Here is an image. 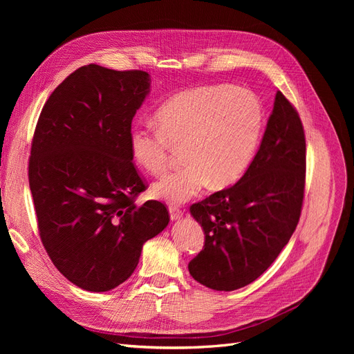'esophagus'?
I'll return each instance as SVG.
<instances>
[{
	"mask_svg": "<svg viewBox=\"0 0 354 354\" xmlns=\"http://www.w3.org/2000/svg\"><path fill=\"white\" fill-rule=\"evenodd\" d=\"M169 215H171V219H172V221H178V219L182 218L183 212H182L180 209H178L176 207H171V208H169Z\"/></svg>",
	"mask_w": 354,
	"mask_h": 354,
	"instance_id": "1",
	"label": "esophagus"
}]
</instances>
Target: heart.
<instances>
[{
  "label": "heart",
  "mask_w": 354,
  "mask_h": 354,
  "mask_svg": "<svg viewBox=\"0 0 354 354\" xmlns=\"http://www.w3.org/2000/svg\"><path fill=\"white\" fill-rule=\"evenodd\" d=\"M155 122L158 129H132L130 155L143 171L159 175L169 165L174 149L182 147L187 163L152 187L156 199L180 205L208 183L214 189L227 188L244 175L264 116L252 91L211 84L176 93L156 110Z\"/></svg>",
  "instance_id": "1"
}]
</instances>
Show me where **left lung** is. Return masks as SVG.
Segmentation results:
<instances>
[{"label":"left lung","mask_w":354,"mask_h":354,"mask_svg":"<svg viewBox=\"0 0 354 354\" xmlns=\"http://www.w3.org/2000/svg\"><path fill=\"white\" fill-rule=\"evenodd\" d=\"M306 182V138L299 113L277 91L272 113L247 172L191 207L205 234L188 268L198 283L232 291L255 281L299 224Z\"/></svg>","instance_id":"obj_1"}]
</instances>
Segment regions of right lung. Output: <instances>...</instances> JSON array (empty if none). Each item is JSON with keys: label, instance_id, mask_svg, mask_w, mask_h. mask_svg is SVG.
<instances>
[{"label": "right lung", "instance_id": "1", "mask_svg": "<svg viewBox=\"0 0 354 354\" xmlns=\"http://www.w3.org/2000/svg\"><path fill=\"white\" fill-rule=\"evenodd\" d=\"M151 91L142 70L77 68L46 102L35 126L28 180L41 243L68 281L113 290L133 274L142 247L169 224L130 155L136 110Z\"/></svg>", "mask_w": 354, "mask_h": 354}]
</instances>
